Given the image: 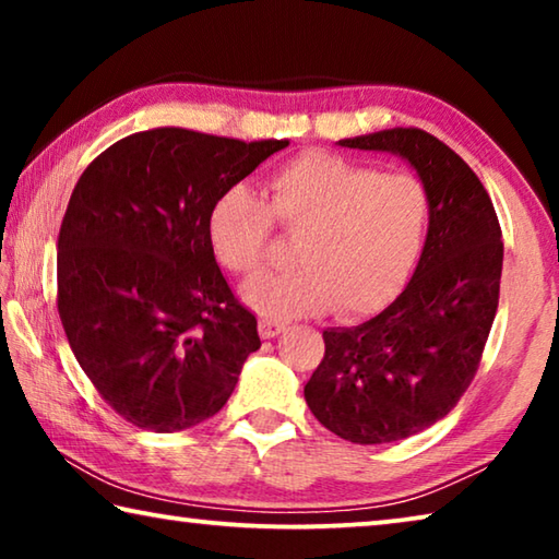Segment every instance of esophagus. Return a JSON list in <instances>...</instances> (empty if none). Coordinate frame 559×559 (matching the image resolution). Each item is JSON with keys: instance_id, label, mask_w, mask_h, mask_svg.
<instances>
[{"instance_id": "esophagus-1", "label": "esophagus", "mask_w": 559, "mask_h": 559, "mask_svg": "<svg viewBox=\"0 0 559 559\" xmlns=\"http://www.w3.org/2000/svg\"><path fill=\"white\" fill-rule=\"evenodd\" d=\"M259 333L263 340L278 337L283 333V323H276V320H261L259 323Z\"/></svg>"}]
</instances>
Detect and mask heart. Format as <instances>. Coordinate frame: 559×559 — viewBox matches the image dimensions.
<instances>
[{
	"label": "heart",
	"instance_id": "b5f03b06",
	"mask_svg": "<svg viewBox=\"0 0 559 559\" xmlns=\"http://www.w3.org/2000/svg\"><path fill=\"white\" fill-rule=\"evenodd\" d=\"M431 219L427 185L409 173H380L353 159L306 153L273 169L263 200L246 185L216 197L206 236L231 273L266 259L273 222L300 234L298 269L261 273L243 283V300L261 316L293 320L335 306L343 318L390 306L409 278Z\"/></svg>",
	"mask_w": 559,
	"mask_h": 559
}]
</instances>
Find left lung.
I'll list each match as a JSON object with an SVG mask.
<instances>
[{
  "label": "left lung",
  "instance_id": "1",
  "mask_svg": "<svg viewBox=\"0 0 559 559\" xmlns=\"http://www.w3.org/2000/svg\"><path fill=\"white\" fill-rule=\"evenodd\" d=\"M340 145L404 157L429 189L431 219L402 296L362 325L323 330L306 402L340 439L402 441L443 419L478 372L500 296V224L476 173L429 132L392 128Z\"/></svg>",
  "mask_w": 559,
  "mask_h": 559
}]
</instances>
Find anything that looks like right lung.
I'll list each match as a JSON object with an SVG mask.
<instances>
[{"instance_id": "add662e5", "label": "right lung", "mask_w": 559, "mask_h": 559, "mask_svg": "<svg viewBox=\"0 0 559 559\" xmlns=\"http://www.w3.org/2000/svg\"><path fill=\"white\" fill-rule=\"evenodd\" d=\"M288 140L157 128L118 140L73 187L59 231V316L81 370L132 427L173 433L222 409L257 318L216 266L206 216Z\"/></svg>"}]
</instances>
